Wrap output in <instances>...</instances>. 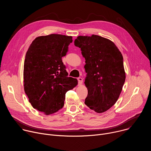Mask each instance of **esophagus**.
<instances>
[{
    "label": "esophagus",
    "mask_w": 151,
    "mask_h": 151,
    "mask_svg": "<svg viewBox=\"0 0 151 151\" xmlns=\"http://www.w3.org/2000/svg\"><path fill=\"white\" fill-rule=\"evenodd\" d=\"M77 79H78V85H81L82 83V82H83V79L81 77H79V78H78Z\"/></svg>",
    "instance_id": "1"
}]
</instances>
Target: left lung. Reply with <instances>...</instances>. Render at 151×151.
Listing matches in <instances>:
<instances>
[{
    "instance_id": "obj_1",
    "label": "left lung",
    "mask_w": 151,
    "mask_h": 151,
    "mask_svg": "<svg viewBox=\"0 0 151 151\" xmlns=\"http://www.w3.org/2000/svg\"><path fill=\"white\" fill-rule=\"evenodd\" d=\"M74 44L85 59V104L97 113L106 112L116 102L125 82L123 57L113 42L98 35L79 36Z\"/></svg>"
}]
</instances>
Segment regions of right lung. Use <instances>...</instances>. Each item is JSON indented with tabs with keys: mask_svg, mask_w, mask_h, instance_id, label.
Listing matches in <instances>:
<instances>
[{
	"mask_svg": "<svg viewBox=\"0 0 151 151\" xmlns=\"http://www.w3.org/2000/svg\"><path fill=\"white\" fill-rule=\"evenodd\" d=\"M72 37L51 34L36 37L29 47L24 64V87L33 108L45 115L61 109L65 94L78 84L68 77L62 61Z\"/></svg>",
	"mask_w": 151,
	"mask_h": 151,
	"instance_id": "right-lung-1",
	"label": "right lung"
}]
</instances>
